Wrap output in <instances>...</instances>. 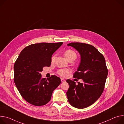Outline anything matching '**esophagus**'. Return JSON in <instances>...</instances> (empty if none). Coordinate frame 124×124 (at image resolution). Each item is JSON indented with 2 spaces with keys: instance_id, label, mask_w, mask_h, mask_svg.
Wrapping results in <instances>:
<instances>
[{
  "instance_id": "obj_1",
  "label": "esophagus",
  "mask_w": 124,
  "mask_h": 124,
  "mask_svg": "<svg viewBox=\"0 0 124 124\" xmlns=\"http://www.w3.org/2000/svg\"><path fill=\"white\" fill-rule=\"evenodd\" d=\"M61 82H62V83H63V82H65V80L64 79V78H61Z\"/></svg>"
}]
</instances>
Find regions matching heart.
Instances as JSON below:
<instances>
[{
	"mask_svg": "<svg viewBox=\"0 0 124 124\" xmlns=\"http://www.w3.org/2000/svg\"><path fill=\"white\" fill-rule=\"evenodd\" d=\"M64 56L65 57L69 59V58L75 56L76 57V54L75 52L72 51V50H67L64 52ZM55 58V56H53L51 58V61H53ZM70 72V70L68 69H60L58 71V73L59 75L62 77H66L68 74Z\"/></svg>",
	"mask_w": 124,
	"mask_h": 124,
	"instance_id": "1",
	"label": "heart"
}]
</instances>
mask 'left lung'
Here are the masks:
<instances>
[{
    "instance_id": "8db88e82",
    "label": "left lung",
    "mask_w": 124,
    "mask_h": 124,
    "mask_svg": "<svg viewBox=\"0 0 124 124\" xmlns=\"http://www.w3.org/2000/svg\"><path fill=\"white\" fill-rule=\"evenodd\" d=\"M80 53L81 61L73 75L81 83L67 80L69 88L66 93L69 103L77 108L83 109L92 105L100 97L104 90L108 75L103 55L92 45L71 42L67 44Z\"/></svg>"
}]
</instances>
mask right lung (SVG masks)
Returning <instances> with one entry per match:
<instances>
[{
  "instance_id": "add662e5",
  "label": "right lung",
  "mask_w": 124,
  "mask_h": 124,
  "mask_svg": "<svg viewBox=\"0 0 124 124\" xmlns=\"http://www.w3.org/2000/svg\"><path fill=\"white\" fill-rule=\"evenodd\" d=\"M63 42L31 44L22 50L14 66V83L21 96L29 103L42 106L51 99L54 90L61 83L55 75L42 78L40 72L49 67L52 54Z\"/></svg>"
}]
</instances>
